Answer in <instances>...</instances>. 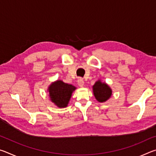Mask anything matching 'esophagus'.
Returning a JSON list of instances; mask_svg holds the SVG:
<instances>
[{"label":"esophagus","mask_w":156,"mask_h":156,"mask_svg":"<svg viewBox=\"0 0 156 156\" xmlns=\"http://www.w3.org/2000/svg\"><path fill=\"white\" fill-rule=\"evenodd\" d=\"M78 84L79 87H83L84 85V80H83L82 78H79L78 80Z\"/></svg>","instance_id":"1"}]
</instances>
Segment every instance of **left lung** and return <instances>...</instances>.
<instances>
[{
  "mask_svg": "<svg viewBox=\"0 0 156 156\" xmlns=\"http://www.w3.org/2000/svg\"><path fill=\"white\" fill-rule=\"evenodd\" d=\"M92 90L95 98L99 102H105L109 100L112 95V89L105 82L101 80H97L94 85L92 87Z\"/></svg>",
  "mask_w": 156,
  "mask_h": 156,
  "instance_id": "1",
  "label": "left lung"
}]
</instances>
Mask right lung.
Listing matches in <instances>:
<instances>
[{
	"instance_id": "add662e5",
	"label": "right lung",
	"mask_w": 156,
	"mask_h": 156,
	"mask_svg": "<svg viewBox=\"0 0 156 156\" xmlns=\"http://www.w3.org/2000/svg\"><path fill=\"white\" fill-rule=\"evenodd\" d=\"M76 89L75 86L65 83L61 80H57L50 84L47 91L51 102L59 108L68 106L73 92Z\"/></svg>"
}]
</instances>
